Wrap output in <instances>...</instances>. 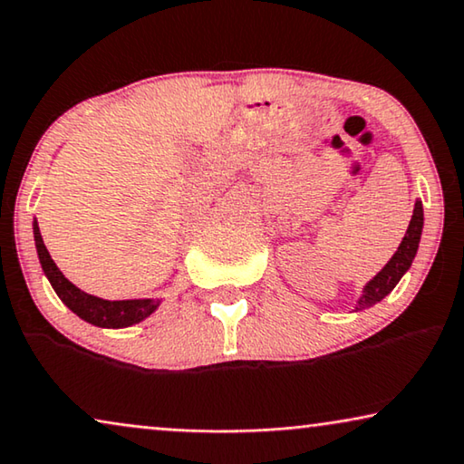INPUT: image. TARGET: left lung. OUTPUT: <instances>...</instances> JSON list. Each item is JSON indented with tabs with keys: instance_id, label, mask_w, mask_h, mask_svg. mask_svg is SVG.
I'll use <instances>...</instances> for the list:
<instances>
[{
	"instance_id": "1",
	"label": "left lung",
	"mask_w": 464,
	"mask_h": 464,
	"mask_svg": "<svg viewBox=\"0 0 464 464\" xmlns=\"http://www.w3.org/2000/svg\"><path fill=\"white\" fill-rule=\"evenodd\" d=\"M422 226H424V211H422V202L416 200L414 205V215H411L408 230H405V237L401 240V245L397 246L395 256H392L382 270L378 272L372 281L365 283L363 291H361L357 306L354 310H363V308H372L373 304H378L380 300H384L386 295L395 289V285L401 281V276L410 270L411 262H414L418 245H420V237H422Z\"/></svg>"
}]
</instances>
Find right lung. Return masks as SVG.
<instances>
[{
	"instance_id": "right-lung-1",
	"label": "right lung",
	"mask_w": 464,
	"mask_h": 464,
	"mask_svg": "<svg viewBox=\"0 0 464 464\" xmlns=\"http://www.w3.org/2000/svg\"><path fill=\"white\" fill-rule=\"evenodd\" d=\"M34 238L42 270L50 285H53L56 295L61 297V302L65 304L72 313L78 314L80 319H84L86 323H91V325L105 329L130 327L135 325V323L148 319L150 314H154L158 306L162 304V300H154V297H141V300H103V297L86 294V291L75 287V285L56 268L54 259L50 257L46 245H44L37 219H34Z\"/></svg>"
}]
</instances>
